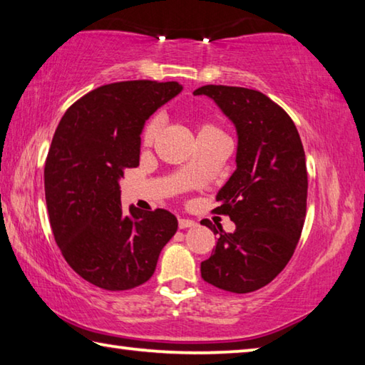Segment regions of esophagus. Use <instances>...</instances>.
I'll list each match as a JSON object with an SVG mask.
<instances>
[{
	"mask_svg": "<svg viewBox=\"0 0 365 365\" xmlns=\"http://www.w3.org/2000/svg\"><path fill=\"white\" fill-rule=\"evenodd\" d=\"M195 220H190V218H178V228L185 230V228H195L196 227Z\"/></svg>",
	"mask_w": 365,
	"mask_h": 365,
	"instance_id": "34e87169",
	"label": "esophagus"
}]
</instances>
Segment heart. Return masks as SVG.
Listing matches in <instances>:
<instances>
[{"label": "heart", "instance_id": "b5f03b06", "mask_svg": "<svg viewBox=\"0 0 365 365\" xmlns=\"http://www.w3.org/2000/svg\"><path fill=\"white\" fill-rule=\"evenodd\" d=\"M160 130H161V119L158 116L151 118L150 121L147 123V125H145L143 135H142V140H143L145 147H150V145H153L158 134H160ZM204 134H222V132L212 124H201L197 135H204Z\"/></svg>", "mask_w": 365, "mask_h": 365}]
</instances>
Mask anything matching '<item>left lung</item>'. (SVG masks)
<instances>
[{"instance_id":"obj_1","label":"left lung","mask_w":365,"mask_h":365,"mask_svg":"<svg viewBox=\"0 0 365 365\" xmlns=\"http://www.w3.org/2000/svg\"><path fill=\"white\" fill-rule=\"evenodd\" d=\"M193 94L212 98L237 135L236 170L215 197V212L230 215L236 230L201 222L220 235L201 276L228 292H254L286 268L300 240L308 195L303 145L290 116L262 92L209 84Z\"/></svg>"}]
</instances>
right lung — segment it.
Here are the masks:
<instances>
[{
	"label": "right lung",
	"instance_id": "right-lung-1",
	"mask_svg": "<svg viewBox=\"0 0 365 365\" xmlns=\"http://www.w3.org/2000/svg\"><path fill=\"white\" fill-rule=\"evenodd\" d=\"M175 81L101 86L65 111L44 165L51 228L76 273L105 290L147 282L178 222L165 209L121 207L119 180L140 161L145 121L182 92Z\"/></svg>",
	"mask_w": 365,
	"mask_h": 365
}]
</instances>
